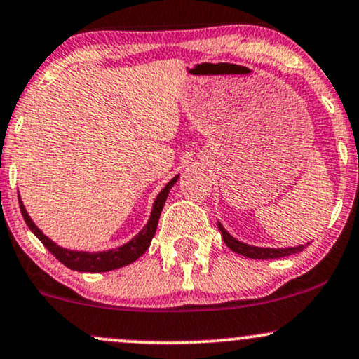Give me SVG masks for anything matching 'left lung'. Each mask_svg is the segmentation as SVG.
<instances>
[{
    "label": "left lung",
    "instance_id": "1",
    "mask_svg": "<svg viewBox=\"0 0 359 359\" xmlns=\"http://www.w3.org/2000/svg\"><path fill=\"white\" fill-rule=\"evenodd\" d=\"M217 228H219V231L222 234V240H224L226 245H228L229 248L234 251V253H240V255H243V257H248L253 259L283 258V257H288V255L299 253V251H302L304 248H306L304 245L295 246V248H258V246H250V245H245V243L234 240L231 234L226 231L221 224H217Z\"/></svg>",
    "mask_w": 359,
    "mask_h": 359
}]
</instances>
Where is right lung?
I'll return each mask as SVG.
<instances>
[{
  "mask_svg": "<svg viewBox=\"0 0 359 359\" xmlns=\"http://www.w3.org/2000/svg\"><path fill=\"white\" fill-rule=\"evenodd\" d=\"M179 175L174 177V179L168 182L165 187L162 189V192L158 194V197L155 199L154 204V211H151L150 221L147 222L145 228L140 231L137 236L133 238L130 243L126 245L119 246L116 250H109V251H101V253H86V251H71V250H65L57 246L55 243L48 240L45 234L40 231L39 228L35 226V222L30 219L28 212L25 211L22 201H20V209H22V216L25 222H27L28 228L32 229V233L39 238L40 241L43 243V246L47 248L50 253L59 259L60 263H64L67 269L76 270V271H88V273H97V271H109V270H116L121 269V266L130 265L133 263L135 259L142 257L143 253L148 250L150 246L151 238L155 236L156 231V224H158V217L160 212H162L163 204H165L168 191L172 189V185L177 182Z\"/></svg>",
  "mask_w": 359,
  "mask_h": 359,
  "instance_id": "obj_1",
  "label": "right lung"
}]
</instances>
